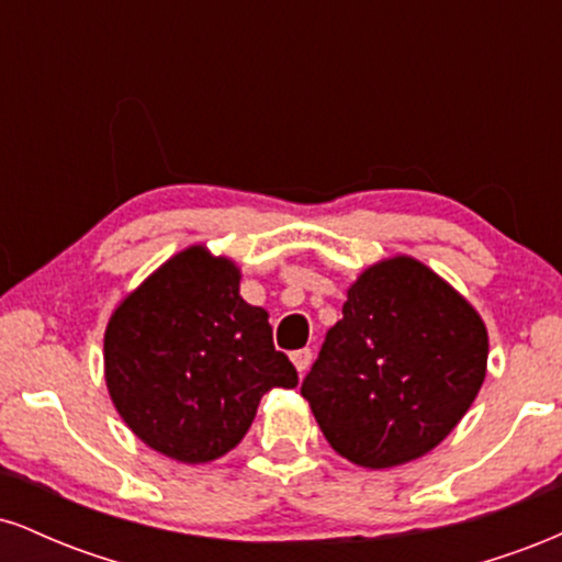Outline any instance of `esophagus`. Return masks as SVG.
<instances>
[{"label":"esophagus","instance_id":"34e87169","mask_svg":"<svg viewBox=\"0 0 562 562\" xmlns=\"http://www.w3.org/2000/svg\"><path fill=\"white\" fill-rule=\"evenodd\" d=\"M290 362L295 364V370L306 372L308 364H312V348H299V351L290 353Z\"/></svg>","mask_w":562,"mask_h":562}]
</instances>
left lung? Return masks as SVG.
<instances>
[{
  "label": "left lung",
  "instance_id": "obj_1",
  "mask_svg": "<svg viewBox=\"0 0 562 562\" xmlns=\"http://www.w3.org/2000/svg\"><path fill=\"white\" fill-rule=\"evenodd\" d=\"M488 335L470 303L409 256L372 263L348 288L301 396L340 457L370 470L428 454L486 378Z\"/></svg>",
  "mask_w": 562,
  "mask_h": 562
}]
</instances>
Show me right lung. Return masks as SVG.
I'll return each mask as SVG.
<instances>
[{
	"mask_svg": "<svg viewBox=\"0 0 562 562\" xmlns=\"http://www.w3.org/2000/svg\"><path fill=\"white\" fill-rule=\"evenodd\" d=\"M111 398L147 447L187 465L218 460L248 434L261 396L295 389L261 306L240 295V269L192 245L113 312L105 330Z\"/></svg>",
	"mask_w": 562,
	"mask_h": 562,
	"instance_id": "obj_1",
	"label": "right lung"
}]
</instances>
